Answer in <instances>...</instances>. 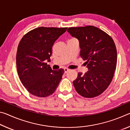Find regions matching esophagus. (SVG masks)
Instances as JSON below:
<instances>
[{"label":"esophagus","instance_id":"1","mask_svg":"<svg viewBox=\"0 0 130 130\" xmlns=\"http://www.w3.org/2000/svg\"><path fill=\"white\" fill-rule=\"evenodd\" d=\"M69 69H67V68H65L64 69V72H65V73H67V72L69 71Z\"/></svg>","mask_w":130,"mask_h":130}]
</instances>
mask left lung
I'll list each match as a JSON object with an SVG mask.
<instances>
[{"mask_svg": "<svg viewBox=\"0 0 130 130\" xmlns=\"http://www.w3.org/2000/svg\"><path fill=\"white\" fill-rule=\"evenodd\" d=\"M67 31L78 40L80 56L88 70L78 73L73 84L81 96L92 98L102 94L112 80L117 62L113 39L106 32L92 26L70 27Z\"/></svg>", "mask_w": 130, "mask_h": 130, "instance_id": "left-lung-1", "label": "left lung"}]
</instances>
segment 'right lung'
<instances>
[{"instance_id":"add662e5","label":"right lung","mask_w":130,"mask_h":130,"mask_svg":"<svg viewBox=\"0 0 130 130\" xmlns=\"http://www.w3.org/2000/svg\"><path fill=\"white\" fill-rule=\"evenodd\" d=\"M67 27H40L25 35L17 53V68L19 78L27 91L45 98L54 93L62 79L64 70L52 69L49 61L52 49Z\"/></svg>"}]
</instances>
